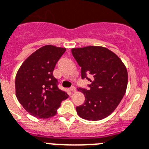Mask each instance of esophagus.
Masks as SVG:
<instances>
[{
  "instance_id": "1",
  "label": "esophagus",
  "mask_w": 149,
  "mask_h": 149,
  "mask_svg": "<svg viewBox=\"0 0 149 149\" xmlns=\"http://www.w3.org/2000/svg\"><path fill=\"white\" fill-rule=\"evenodd\" d=\"M70 91H72V92H75L76 88L74 87H72L70 88Z\"/></svg>"
}]
</instances>
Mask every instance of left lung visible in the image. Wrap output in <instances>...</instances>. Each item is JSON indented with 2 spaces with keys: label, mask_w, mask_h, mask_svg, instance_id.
<instances>
[{
  "label": "left lung",
  "mask_w": 149,
  "mask_h": 149,
  "mask_svg": "<svg viewBox=\"0 0 149 149\" xmlns=\"http://www.w3.org/2000/svg\"><path fill=\"white\" fill-rule=\"evenodd\" d=\"M72 53L81 67V78L91 82L88 90L78 88L84 94L85 102L76 107L77 114L85 120H102L115 110L124 97L127 68L115 53L102 47L73 48Z\"/></svg>",
  "instance_id": "8db88e82"
}]
</instances>
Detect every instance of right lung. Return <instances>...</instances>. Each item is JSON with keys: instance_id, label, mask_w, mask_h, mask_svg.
Wrapping results in <instances>:
<instances>
[{"instance_id": "obj_1", "label": "right lung", "mask_w": 149, "mask_h": 149, "mask_svg": "<svg viewBox=\"0 0 149 149\" xmlns=\"http://www.w3.org/2000/svg\"><path fill=\"white\" fill-rule=\"evenodd\" d=\"M65 48L46 45L29 56L18 71L15 81L18 101L35 118L56 115L67 93L58 87L53 72Z\"/></svg>"}]
</instances>
